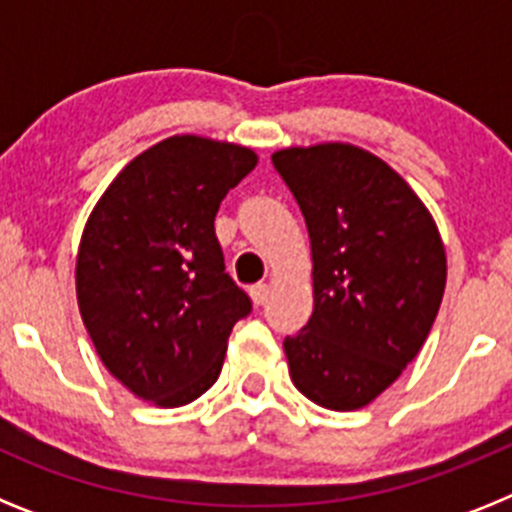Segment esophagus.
I'll return each instance as SVG.
<instances>
[{"label": "esophagus", "mask_w": 512, "mask_h": 512, "mask_svg": "<svg viewBox=\"0 0 512 512\" xmlns=\"http://www.w3.org/2000/svg\"><path fill=\"white\" fill-rule=\"evenodd\" d=\"M251 300H253V305H264V302L269 300V287H266L264 282L253 284V287H251Z\"/></svg>", "instance_id": "1"}]
</instances>
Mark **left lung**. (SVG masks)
Returning <instances> with one entry per match:
<instances>
[{
	"instance_id": "8db88e82",
	"label": "left lung",
	"mask_w": 512,
	"mask_h": 512,
	"mask_svg": "<svg viewBox=\"0 0 512 512\" xmlns=\"http://www.w3.org/2000/svg\"><path fill=\"white\" fill-rule=\"evenodd\" d=\"M305 215L315 307L284 338L289 377L320 408L359 410L418 356L441 307L431 212L382 158L348 143L271 156Z\"/></svg>"
}]
</instances>
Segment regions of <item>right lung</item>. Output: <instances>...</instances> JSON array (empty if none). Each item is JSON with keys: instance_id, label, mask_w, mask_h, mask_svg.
Masks as SVG:
<instances>
[{"instance_id": "1", "label": "right lung", "mask_w": 512, "mask_h": 512, "mask_svg": "<svg viewBox=\"0 0 512 512\" xmlns=\"http://www.w3.org/2000/svg\"><path fill=\"white\" fill-rule=\"evenodd\" d=\"M251 148L174 135L135 156L87 220L76 300L102 364L161 408L197 400L223 369L251 297L225 274L215 215L256 166Z\"/></svg>"}]
</instances>
